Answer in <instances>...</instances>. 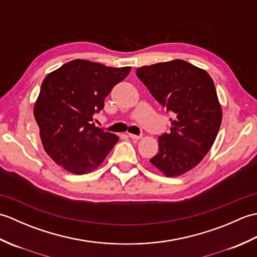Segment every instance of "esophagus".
Returning a JSON list of instances; mask_svg holds the SVG:
<instances>
[{
  "label": "esophagus",
  "mask_w": 257,
  "mask_h": 257,
  "mask_svg": "<svg viewBox=\"0 0 257 257\" xmlns=\"http://www.w3.org/2000/svg\"><path fill=\"white\" fill-rule=\"evenodd\" d=\"M128 137L130 139H133V140H139V139L143 138V136H138V135H134V134H128Z\"/></svg>",
  "instance_id": "34e87169"
}]
</instances>
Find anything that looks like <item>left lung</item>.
I'll list each match as a JSON object with an SVG mask.
<instances>
[{
    "instance_id": "1",
    "label": "left lung",
    "mask_w": 257,
    "mask_h": 257,
    "mask_svg": "<svg viewBox=\"0 0 257 257\" xmlns=\"http://www.w3.org/2000/svg\"><path fill=\"white\" fill-rule=\"evenodd\" d=\"M151 95L172 111L171 133L159 136V151L150 162L168 178L192 170L214 144L222 108L211 76L182 59L136 70Z\"/></svg>"
}]
</instances>
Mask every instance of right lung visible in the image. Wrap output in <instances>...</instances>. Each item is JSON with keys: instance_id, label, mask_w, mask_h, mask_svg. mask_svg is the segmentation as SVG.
<instances>
[{"instance_id": "right-lung-1", "label": "right lung", "mask_w": 257, "mask_h": 257, "mask_svg": "<svg viewBox=\"0 0 257 257\" xmlns=\"http://www.w3.org/2000/svg\"><path fill=\"white\" fill-rule=\"evenodd\" d=\"M132 67H109L74 59L48 74L34 105L43 148L56 165L74 174L95 171L118 143V136L92 122L112 87Z\"/></svg>"}]
</instances>
